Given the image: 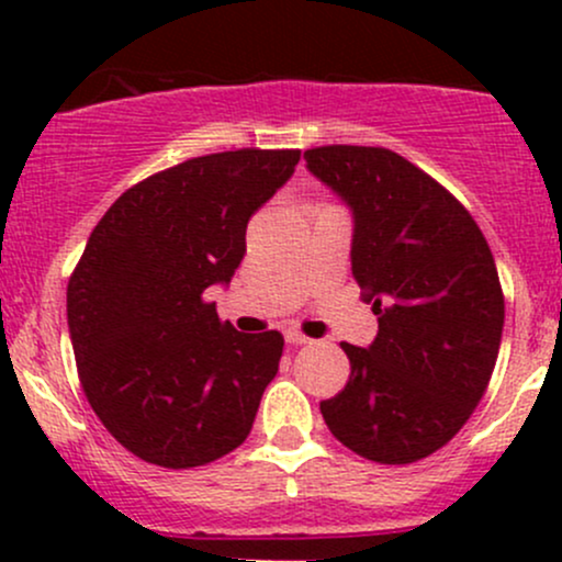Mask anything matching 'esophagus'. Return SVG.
Instances as JSON below:
<instances>
[{
	"instance_id": "obj_1",
	"label": "esophagus",
	"mask_w": 562,
	"mask_h": 562,
	"mask_svg": "<svg viewBox=\"0 0 562 562\" xmlns=\"http://www.w3.org/2000/svg\"><path fill=\"white\" fill-rule=\"evenodd\" d=\"M285 340H288L290 346H306V344H312V338H306V335L299 333V330H288V333H285Z\"/></svg>"
}]
</instances>
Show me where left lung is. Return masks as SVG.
I'll return each mask as SVG.
<instances>
[{
  "mask_svg": "<svg viewBox=\"0 0 562 562\" xmlns=\"http://www.w3.org/2000/svg\"><path fill=\"white\" fill-rule=\"evenodd\" d=\"M306 169L351 209V272L378 314L351 375L319 404L330 434L380 465H409L457 436L486 393L505 295L486 237L449 190L385 147L325 145Z\"/></svg>",
  "mask_w": 562,
  "mask_h": 562,
  "instance_id": "obj_1",
  "label": "left lung"
}]
</instances>
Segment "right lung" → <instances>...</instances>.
<instances>
[{"label":"right lung","mask_w":562,"mask_h":562,"mask_svg":"<svg viewBox=\"0 0 562 562\" xmlns=\"http://www.w3.org/2000/svg\"><path fill=\"white\" fill-rule=\"evenodd\" d=\"M301 150L190 158L128 187L68 282L81 389L121 447L198 468L248 438L282 357L277 330L243 335L205 301L245 256L248 218L293 177Z\"/></svg>","instance_id":"right-lung-1"}]
</instances>
